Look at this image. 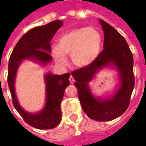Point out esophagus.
Instances as JSON below:
<instances>
[{
	"label": "esophagus",
	"instance_id": "obj_1",
	"mask_svg": "<svg viewBox=\"0 0 146 146\" xmlns=\"http://www.w3.org/2000/svg\"><path fill=\"white\" fill-rule=\"evenodd\" d=\"M69 80H70V82L71 83V84H73V83H74V78H73V76H70Z\"/></svg>",
	"mask_w": 146,
	"mask_h": 146
}]
</instances>
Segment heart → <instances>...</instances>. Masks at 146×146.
I'll use <instances>...</instances> for the list:
<instances>
[{"label": "heart", "mask_w": 146, "mask_h": 146, "mask_svg": "<svg viewBox=\"0 0 146 146\" xmlns=\"http://www.w3.org/2000/svg\"><path fill=\"white\" fill-rule=\"evenodd\" d=\"M101 33L93 27H80L63 33L58 40L57 47L51 50L52 57L60 66L66 65V54H70L73 65L84 68L92 65L100 54Z\"/></svg>", "instance_id": "b5f03b06"}]
</instances>
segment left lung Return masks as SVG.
<instances>
[{"label": "left lung", "instance_id": "1", "mask_svg": "<svg viewBox=\"0 0 146 146\" xmlns=\"http://www.w3.org/2000/svg\"><path fill=\"white\" fill-rule=\"evenodd\" d=\"M104 32L103 51L88 66L72 72L74 85L84 112L91 119L109 121L125 112L135 87L133 55L127 43L119 32L102 19H99ZM103 68H114L118 72L120 84L117 92L107 98L95 97L89 83Z\"/></svg>", "mask_w": 146, "mask_h": 146}]
</instances>
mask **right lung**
<instances>
[{"instance_id": "obj_1", "label": "right lung", "mask_w": 146, "mask_h": 146, "mask_svg": "<svg viewBox=\"0 0 146 146\" xmlns=\"http://www.w3.org/2000/svg\"><path fill=\"white\" fill-rule=\"evenodd\" d=\"M62 25V21L54 20L44 26L36 27L29 30L18 41L9 58L8 84L12 102L24 120L35 128L51 129L59 124L62 119L61 102L65 90L70 85V73L62 75L51 73L45 74V105L40 112L36 113L27 112L19 104L15 88V77L18 69L23 61H34L45 66L52 60L50 54L51 40Z\"/></svg>"}]
</instances>
